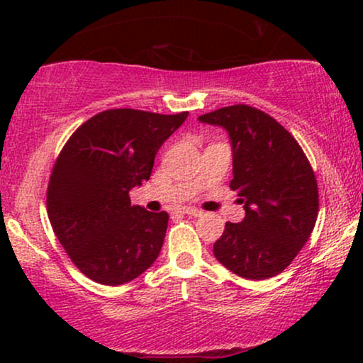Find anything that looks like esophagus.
Masks as SVG:
<instances>
[{"label": "esophagus", "mask_w": 363, "mask_h": 363, "mask_svg": "<svg viewBox=\"0 0 363 363\" xmlns=\"http://www.w3.org/2000/svg\"><path fill=\"white\" fill-rule=\"evenodd\" d=\"M181 213H186L189 216H199V215H201V211H199L198 208H194V206H182Z\"/></svg>", "instance_id": "1"}]
</instances>
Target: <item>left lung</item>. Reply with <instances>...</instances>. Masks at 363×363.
<instances>
[{
  "label": "left lung",
  "mask_w": 363,
  "mask_h": 363,
  "mask_svg": "<svg viewBox=\"0 0 363 363\" xmlns=\"http://www.w3.org/2000/svg\"><path fill=\"white\" fill-rule=\"evenodd\" d=\"M198 119L228 133L230 187L245 210L240 223H225L215 257L247 280L277 277L314 230L319 211L314 170L294 136L259 109L239 104Z\"/></svg>",
  "instance_id": "obj_1"
}]
</instances>
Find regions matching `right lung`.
<instances>
[{"instance_id": "obj_1", "label": "right lung", "mask_w": 363, "mask_h": 363, "mask_svg": "<svg viewBox=\"0 0 363 363\" xmlns=\"http://www.w3.org/2000/svg\"><path fill=\"white\" fill-rule=\"evenodd\" d=\"M189 112L165 116L109 109L83 123L61 150L48 187L52 230L77 268L102 285H123L155 262L169 215L131 205L158 148Z\"/></svg>"}]
</instances>
